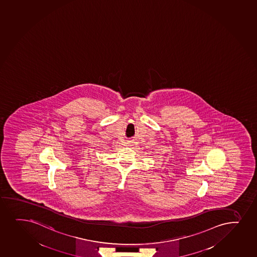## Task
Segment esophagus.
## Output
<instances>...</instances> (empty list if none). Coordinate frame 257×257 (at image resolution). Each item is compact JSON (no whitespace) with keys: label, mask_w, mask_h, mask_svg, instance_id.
Wrapping results in <instances>:
<instances>
[{"label":"esophagus","mask_w":257,"mask_h":257,"mask_svg":"<svg viewBox=\"0 0 257 257\" xmlns=\"http://www.w3.org/2000/svg\"><path fill=\"white\" fill-rule=\"evenodd\" d=\"M130 144H131V142H127V145H130Z\"/></svg>","instance_id":"34e87169"}]
</instances>
